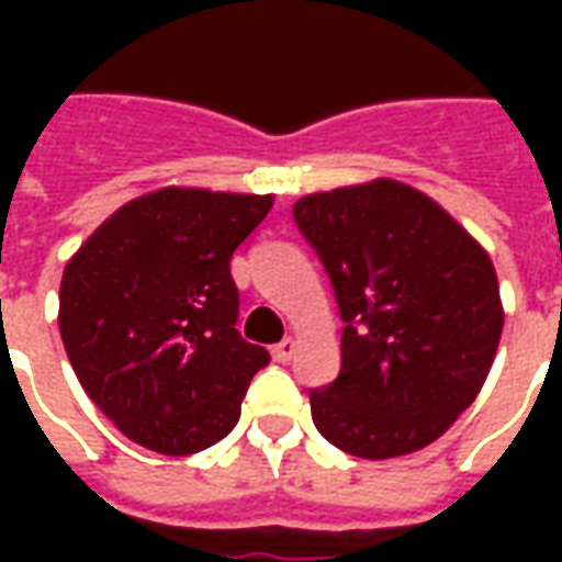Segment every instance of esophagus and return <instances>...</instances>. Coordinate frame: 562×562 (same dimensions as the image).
<instances>
[{"label": "esophagus", "mask_w": 562, "mask_h": 562, "mask_svg": "<svg viewBox=\"0 0 562 562\" xmlns=\"http://www.w3.org/2000/svg\"><path fill=\"white\" fill-rule=\"evenodd\" d=\"M294 352H297V342H294L292 337H285V340L273 346V361H280V364H289V361L294 358Z\"/></svg>", "instance_id": "esophagus-1"}]
</instances>
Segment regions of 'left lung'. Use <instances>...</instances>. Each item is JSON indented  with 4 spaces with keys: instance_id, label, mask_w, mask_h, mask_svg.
<instances>
[{
    "instance_id": "8db88e82",
    "label": "left lung",
    "mask_w": 562,
    "mask_h": 562,
    "mask_svg": "<svg viewBox=\"0 0 562 562\" xmlns=\"http://www.w3.org/2000/svg\"><path fill=\"white\" fill-rule=\"evenodd\" d=\"M292 216L342 318L340 376L310 391L318 434L367 460L430 446L494 364L503 304L487 252L397 180L306 195Z\"/></svg>"
}]
</instances>
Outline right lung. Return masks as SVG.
Segmentation results:
<instances>
[{
    "label": "right lung",
    "mask_w": 562,
    "mask_h": 562,
    "mask_svg": "<svg viewBox=\"0 0 562 562\" xmlns=\"http://www.w3.org/2000/svg\"><path fill=\"white\" fill-rule=\"evenodd\" d=\"M273 195L159 189L66 265L59 334L90 401L138 446L195 454L232 434L270 355L240 337L232 256Z\"/></svg>",
    "instance_id": "right-lung-1"
}]
</instances>
